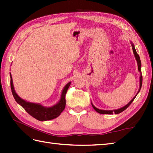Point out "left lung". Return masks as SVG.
Listing matches in <instances>:
<instances>
[{
    "label": "left lung",
    "mask_w": 153,
    "mask_h": 153,
    "mask_svg": "<svg viewBox=\"0 0 153 153\" xmlns=\"http://www.w3.org/2000/svg\"><path fill=\"white\" fill-rule=\"evenodd\" d=\"M131 46H132V48H133V53H134V58H135L136 60H137V65H138V70L140 74V77H139V89L138 92H137V94H136L135 96H134L132 100H131L129 102H128L126 105H125L124 107H121V108L120 109H114V110H103V109H100L97 108V107H95L94 105H93V103H91V105H92V107L93 108H94L96 111L99 113H101V114H113V113H115V114H119V113H121L122 111H123L124 110L126 109L127 107L130 105L131 104V103L133 102V100H134V98L136 97V96L137 95V94H139L140 89H141V86H142V83H143V77H142V74H141V62H140V57L138 55V53H137L136 52V50L135 48H134V44H133L132 42H131Z\"/></svg>",
    "instance_id": "8db88e82"
}]
</instances>
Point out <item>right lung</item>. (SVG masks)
<instances>
[{
	"label": "right lung",
	"mask_w": 153,
	"mask_h": 153,
	"mask_svg": "<svg viewBox=\"0 0 153 153\" xmlns=\"http://www.w3.org/2000/svg\"><path fill=\"white\" fill-rule=\"evenodd\" d=\"M10 76V87L12 93L15 101L20 105L28 114L32 116L33 117L36 119L37 120L40 121H49L55 119L61 114L65 107V94L67 90L71 84V82L68 83L63 89L61 94L60 100L56 105L51 107H44L40 103H35L28 102L20 98L15 91L13 85V79H12L11 74Z\"/></svg>",
	"instance_id": "add662e5"
}]
</instances>
